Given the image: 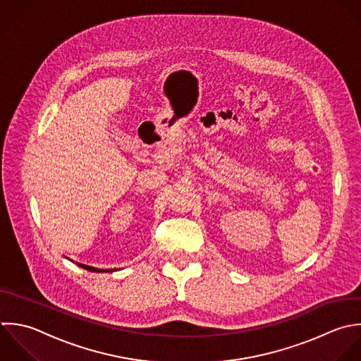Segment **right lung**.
Masks as SVG:
<instances>
[{"mask_svg":"<svg viewBox=\"0 0 361 361\" xmlns=\"http://www.w3.org/2000/svg\"><path fill=\"white\" fill-rule=\"evenodd\" d=\"M78 264V267H82V269H85V270H88V271H95V273H102V271H105L106 273V270H102V269H95V267H91V266H87V264H81V263H77Z\"/></svg>","mask_w":361,"mask_h":361,"instance_id":"1","label":"right lung"}]
</instances>
